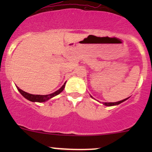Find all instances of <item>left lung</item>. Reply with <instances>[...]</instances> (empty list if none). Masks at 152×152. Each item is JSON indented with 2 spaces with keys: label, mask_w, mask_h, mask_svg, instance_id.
Here are the masks:
<instances>
[{
  "label": "left lung",
  "mask_w": 152,
  "mask_h": 152,
  "mask_svg": "<svg viewBox=\"0 0 152 152\" xmlns=\"http://www.w3.org/2000/svg\"><path fill=\"white\" fill-rule=\"evenodd\" d=\"M92 97V96H91ZM127 99H124V100H122V101H120V102H111V103H104V105H106V106H114V105H118V104H121V103H122V102H124V101H126V100Z\"/></svg>",
  "instance_id": "1"
}]
</instances>
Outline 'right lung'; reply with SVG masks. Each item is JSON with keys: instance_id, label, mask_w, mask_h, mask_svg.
Returning <instances> with one entry per match:
<instances>
[{"instance_id": "obj_1", "label": "right lung", "mask_w": 152, "mask_h": 152, "mask_svg": "<svg viewBox=\"0 0 152 152\" xmlns=\"http://www.w3.org/2000/svg\"><path fill=\"white\" fill-rule=\"evenodd\" d=\"M65 83L64 84L63 86L61 87L59 90H58L57 91L54 92L53 93H51V94H49V95H33V94H30V93H26L25 91H23L22 90L19 88V87H17L18 90V91L21 93L23 96L26 98V99L28 100L31 101V102H45L46 101L48 100V99H51V98L54 97L56 95L59 94L62 90H64L65 88Z\"/></svg>"}]
</instances>
